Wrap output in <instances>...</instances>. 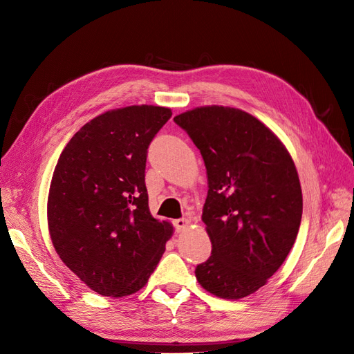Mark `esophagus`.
Returning <instances> with one entry per match:
<instances>
[{
    "mask_svg": "<svg viewBox=\"0 0 354 354\" xmlns=\"http://www.w3.org/2000/svg\"><path fill=\"white\" fill-rule=\"evenodd\" d=\"M187 226H189L187 218L181 217V218H177V221H174V227H176L177 232H183L184 229H187Z\"/></svg>",
    "mask_w": 354,
    "mask_h": 354,
    "instance_id": "34e87169",
    "label": "esophagus"
}]
</instances>
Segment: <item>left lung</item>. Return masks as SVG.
I'll return each instance as SVG.
<instances>
[{
  "label": "left lung",
  "instance_id": "left-lung-1",
  "mask_svg": "<svg viewBox=\"0 0 354 354\" xmlns=\"http://www.w3.org/2000/svg\"><path fill=\"white\" fill-rule=\"evenodd\" d=\"M174 122L207 170L201 218L212 255L196 266V278L221 298L254 294L278 271L298 234L302 193L295 164L275 133L241 109L196 108Z\"/></svg>",
  "mask_w": 354,
  "mask_h": 354
}]
</instances>
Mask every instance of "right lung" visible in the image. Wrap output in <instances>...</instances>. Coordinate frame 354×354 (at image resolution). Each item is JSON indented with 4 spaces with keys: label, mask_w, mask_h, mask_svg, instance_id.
Segmentation results:
<instances>
[{
    "label": "right lung",
    "mask_w": 354,
    "mask_h": 354,
    "mask_svg": "<svg viewBox=\"0 0 354 354\" xmlns=\"http://www.w3.org/2000/svg\"><path fill=\"white\" fill-rule=\"evenodd\" d=\"M168 108L109 111L67 142L48 192V230L60 259L105 297L140 291L154 272L173 226L149 213L148 147L171 118Z\"/></svg>",
    "instance_id": "add662e5"
}]
</instances>
